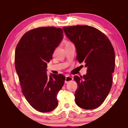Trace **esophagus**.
<instances>
[{
    "instance_id": "1",
    "label": "esophagus",
    "mask_w": 128,
    "mask_h": 128,
    "mask_svg": "<svg viewBox=\"0 0 128 128\" xmlns=\"http://www.w3.org/2000/svg\"><path fill=\"white\" fill-rule=\"evenodd\" d=\"M73 77L72 76H66V80H65V82L66 84L68 83L70 81H72L73 80Z\"/></svg>"
}]
</instances>
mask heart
<instances>
[{
  "instance_id": "obj_1",
  "label": "heart",
  "mask_w": 128,
  "mask_h": 128,
  "mask_svg": "<svg viewBox=\"0 0 128 128\" xmlns=\"http://www.w3.org/2000/svg\"><path fill=\"white\" fill-rule=\"evenodd\" d=\"M70 43V42H67V43H66V44H67V43Z\"/></svg>"
}]
</instances>
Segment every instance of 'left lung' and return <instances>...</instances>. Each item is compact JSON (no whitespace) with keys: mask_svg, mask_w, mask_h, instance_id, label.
Here are the masks:
<instances>
[{"mask_svg":"<svg viewBox=\"0 0 128 128\" xmlns=\"http://www.w3.org/2000/svg\"><path fill=\"white\" fill-rule=\"evenodd\" d=\"M65 34L74 44L77 59L85 62L87 73L75 76L77 83L75 102L85 110L95 109L103 103L111 90L114 70L115 54L109 39L94 27L76 25L62 28Z\"/></svg>","mask_w":128,"mask_h":128,"instance_id":"obj_1","label":"left lung"}]
</instances>
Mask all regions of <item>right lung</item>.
Segmentation results:
<instances>
[{
    "label": "right lung",
    "mask_w": 128,
    "mask_h": 128,
    "mask_svg": "<svg viewBox=\"0 0 128 128\" xmlns=\"http://www.w3.org/2000/svg\"><path fill=\"white\" fill-rule=\"evenodd\" d=\"M62 33V29L52 26L31 30L22 36L15 50V68L22 94L41 112L57 107L56 96L66 79L61 74H47V62L63 39Z\"/></svg>",
    "instance_id": "obj_1"
}]
</instances>
